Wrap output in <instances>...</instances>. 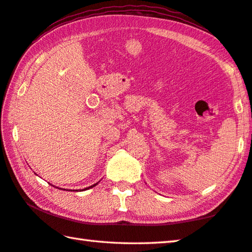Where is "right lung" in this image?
Returning a JSON list of instances; mask_svg holds the SVG:
<instances>
[{"mask_svg": "<svg viewBox=\"0 0 252 252\" xmlns=\"http://www.w3.org/2000/svg\"><path fill=\"white\" fill-rule=\"evenodd\" d=\"M97 184H98V183H97ZM97 184H94V185H92V186H90V187H87V188H85V189H83V190H86V189H90V188H93V187H95ZM60 189H62V188H60ZM77 191H78V190H77Z\"/></svg>", "mask_w": 252, "mask_h": 252, "instance_id": "obj_1", "label": "right lung"}]
</instances>
